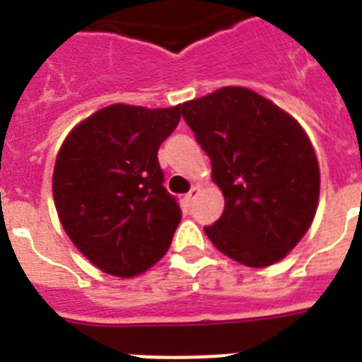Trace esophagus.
I'll return each instance as SVG.
<instances>
[{
	"label": "esophagus",
	"mask_w": 362,
	"mask_h": 362,
	"mask_svg": "<svg viewBox=\"0 0 362 362\" xmlns=\"http://www.w3.org/2000/svg\"><path fill=\"white\" fill-rule=\"evenodd\" d=\"M199 193H201V189H199V187H192V189H189V193H186V195H184V203H186V206H192V203L195 201V199H197Z\"/></svg>",
	"instance_id": "34e87169"
}]
</instances>
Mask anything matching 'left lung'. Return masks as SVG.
<instances>
[{
  "instance_id": "1",
  "label": "left lung",
  "mask_w": 362,
  "mask_h": 362,
  "mask_svg": "<svg viewBox=\"0 0 362 362\" xmlns=\"http://www.w3.org/2000/svg\"><path fill=\"white\" fill-rule=\"evenodd\" d=\"M226 197L223 214L204 227L221 253L261 269L284 259L314 221L320 165L295 118L263 95L226 86L180 105Z\"/></svg>"
}]
</instances>
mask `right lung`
Returning <instances> with one entry per match:
<instances>
[{
    "instance_id": "1",
    "label": "right lung",
    "mask_w": 362,
    "mask_h": 362,
    "mask_svg": "<svg viewBox=\"0 0 362 362\" xmlns=\"http://www.w3.org/2000/svg\"><path fill=\"white\" fill-rule=\"evenodd\" d=\"M180 122V105H110L71 129L52 176L67 237L107 274L133 278L169 250L182 220L163 187L158 150Z\"/></svg>"
}]
</instances>
